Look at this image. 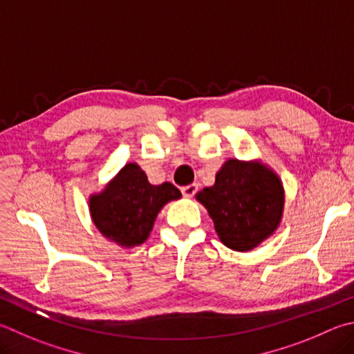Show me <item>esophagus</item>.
Masks as SVG:
<instances>
[{"mask_svg":"<svg viewBox=\"0 0 354 354\" xmlns=\"http://www.w3.org/2000/svg\"><path fill=\"white\" fill-rule=\"evenodd\" d=\"M183 195L187 196V198H192L194 196L196 192H198V184H190V185H185V187L181 189Z\"/></svg>","mask_w":354,"mask_h":354,"instance_id":"34e87169","label":"esophagus"}]
</instances>
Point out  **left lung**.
<instances>
[{
	"mask_svg": "<svg viewBox=\"0 0 354 354\" xmlns=\"http://www.w3.org/2000/svg\"><path fill=\"white\" fill-rule=\"evenodd\" d=\"M229 249L248 252L275 234L285 209L280 176L260 159H227L215 184L196 194Z\"/></svg>",
	"mask_w": 354,
	"mask_h": 354,
	"instance_id": "8db88e82",
	"label": "left lung"
}]
</instances>
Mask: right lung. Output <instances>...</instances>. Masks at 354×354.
<instances>
[{
  "instance_id": "obj_1",
  "label": "right lung",
  "mask_w": 354,
  "mask_h": 354,
  "mask_svg": "<svg viewBox=\"0 0 354 354\" xmlns=\"http://www.w3.org/2000/svg\"><path fill=\"white\" fill-rule=\"evenodd\" d=\"M171 183L153 185L136 162H128L105 187L89 195L91 221L102 236L124 249L140 246L150 236L164 205L181 198Z\"/></svg>"
}]
</instances>
